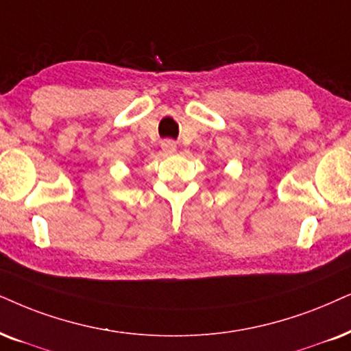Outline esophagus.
<instances>
[{
	"mask_svg": "<svg viewBox=\"0 0 351 351\" xmlns=\"http://www.w3.org/2000/svg\"><path fill=\"white\" fill-rule=\"evenodd\" d=\"M162 150L167 155L175 154L176 152V144L173 143V141H163V143H162Z\"/></svg>",
	"mask_w": 351,
	"mask_h": 351,
	"instance_id": "1",
	"label": "esophagus"
}]
</instances>
